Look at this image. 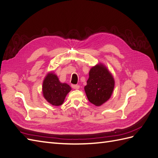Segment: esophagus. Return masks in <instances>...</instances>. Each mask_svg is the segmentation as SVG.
<instances>
[{
    "mask_svg": "<svg viewBox=\"0 0 158 158\" xmlns=\"http://www.w3.org/2000/svg\"><path fill=\"white\" fill-rule=\"evenodd\" d=\"M72 88H74V89H76V90H78V89H79V88H80V86L79 85H77V84H72Z\"/></svg>",
    "mask_w": 158,
    "mask_h": 158,
    "instance_id": "esophagus-1",
    "label": "esophagus"
}]
</instances>
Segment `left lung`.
<instances>
[{
  "instance_id": "left-lung-1",
  "label": "left lung",
  "mask_w": 158,
  "mask_h": 158,
  "mask_svg": "<svg viewBox=\"0 0 158 158\" xmlns=\"http://www.w3.org/2000/svg\"><path fill=\"white\" fill-rule=\"evenodd\" d=\"M114 86L113 76L102 64L92 68L84 86L87 98L96 106H101L110 98Z\"/></svg>"
}]
</instances>
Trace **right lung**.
Returning a JSON list of instances; mask_svg holds the SVG:
<instances>
[{
    "mask_svg": "<svg viewBox=\"0 0 158 158\" xmlns=\"http://www.w3.org/2000/svg\"><path fill=\"white\" fill-rule=\"evenodd\" d=\"M70 90V86L66 83H61L53 73H49L45 77L43 83L44 97L52 105H61Z\"/></svg>",
    "mask_w": 158,
    "mask_h": 158,
    "instance_id": "obj_1",
    "label": "right lung"
}]
</instances>
